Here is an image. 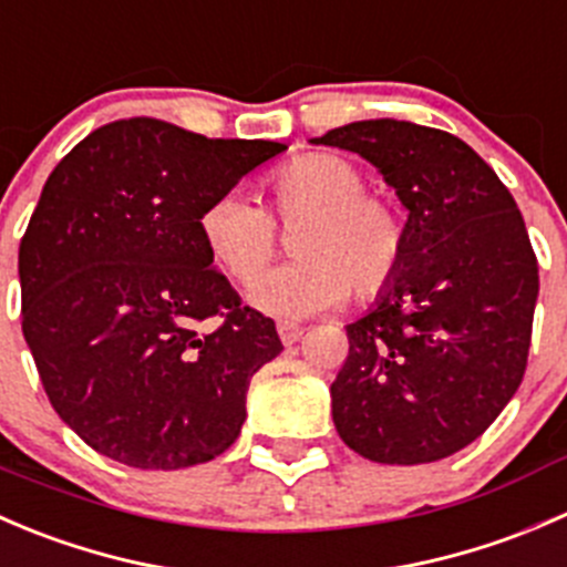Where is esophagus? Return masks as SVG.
<instances>
[{"label":"esophagus","mask_w":567,"mask_h":567,"mask_svg":"<svg viewBox=\"0 0 567 567\" xmlns=\"http://www.w3.org/2000/svg\"><path fill=\"white\" fill-rule=\"evenodd\" d=\"M302 333H306V328H302V324L278 322V336H281L284 344H295V341L302 339Z\"/></svg>","instance_id":"obj_1"}]
</instances>
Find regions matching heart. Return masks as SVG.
I'll return each instance as SVG.
<instances>
[{
    "label": "heart",
    "instance_id": "heart-1",
    "mask_svg": "<svg viewBox=\"0 0 567 567\" xmlns=\"http://www.w3.org/2000/svg\"><path fill=\"white\" fill-rule=\"evenodd\" d=\"M267 204L223 193L200 215V237L220 270L250 284L276 256L278 226L295 228L297 261L276 267L250 286L256 308L302 319L333 308L355 291L378 297L400 272L408 248L402 212L367 193V176L339 154H306L272 173Z\"/></svg>",
    "mask_w": 567,
    "mask_h": 567
}]
</instances>
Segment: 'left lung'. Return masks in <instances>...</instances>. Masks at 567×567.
Returning <instances> with one entry per match:
<instances>
[{"mask_svg":"<svg viewBox=\"0 0 567 567\" xmlns=\"http://www.w3.org/2000/svg\"><path fill=\"white\" fill-rule=\"evenodd\" d=\"M317 145L372 162L408 209V248L378 306L347 324L330 396L341 441L389 466L450 457L518 391L537 259L493 167L461 137L408 121H355Z\"/></svg>","mask_w":567,"mask_h":567,"instance_id":"obj_1","label":"left lung"}]
</instances>
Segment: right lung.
<instances>
[{
	"label": "right lung",
	"mask_w": 567,
	"mask_h": 567,
	"mask_svg": "<svg viewBox=\"0 0 567 567\" xmlns=\"http://www.w3.org/2000/svg\"><path fill=\"white\" fill-rule=\"evenodd\" d=\"M281 151L128 117L49 176L19 248L21 330L58 416L110 461L173 472L237 441L284 344L212 267L200 215Z\"/></svg>",
	"instance_id": "add662e5"
}]
</instances>
